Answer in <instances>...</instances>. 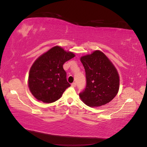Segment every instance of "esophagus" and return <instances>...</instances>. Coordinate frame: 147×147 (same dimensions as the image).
<instances>
[{
	"instance_id": "1",
	"label": "esophagus",
	"mask_w": 147,
	"mask_h": 147,
	"mask_svg": "<svg viewBox=\"0 0 147 147\" xmlns=\"http://www.w3.org/2000/svg\"><path fill=\"white\" fill-rule=\"evenodd\" d=\"M72 85V86H73V87H75L77 86V84H76V83L74 82V83H72V85Z\"/></svg>"
}]
</instances>
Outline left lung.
Here are the masks:
<instances>
[{
    "mask_svg": "<svg viewBox=\"0 0 147 147\" xmlns=\"http://www.w3.org/2000/svg\"><path fill=\"white\" fill-rule=\"evenodd\" d=\"M80 61L86 80L85 90L79 93L82 101L90 107L109 102L119 88V76L112 62L100 51L82 56Z\"/></svg>",
    "mask_w": 147,
    "mask_h": 147,
    "instance_id": "obj_1",
    "label": "left lung"
}]
</instances>
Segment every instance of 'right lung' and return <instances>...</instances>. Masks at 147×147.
I'll use <instances>...</instances> for the list:
<instances>
[{
    "label": "right lung",
    "instance_id": "add662e5",
    "mask_svg": "<svg viewBox=\"0 0 147 147\" xmlns=\"http://www.w3.org/2000/svg\"><path fill=\"white\" fill-rule=\"evenodd\" d=\"M74 57L73 53L55 46L35 61L30 70L28 86L38 100L51 103L62 96L70 86L63 65Z\"/></svg>",
    "mask_w": 147,
    "mask_h": 147
}]
</instances>
